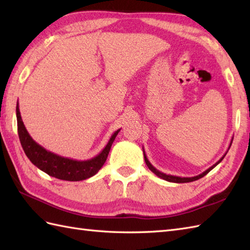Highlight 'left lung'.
I'll return each mask as SVG.
<instances>
[{"mask_svg":"<svg viewBox=\"0 0 250 250\" xmlns=\"http://www.w3.org/2000/svg\"><path fill=\"white\" fill-rule=\"evenodd\" d=\"M231 144H232V141H231V143H230V146H231ZM230 146H229V148H230ZM227 152H228V150H227ZM227 152L225 153L224 156H222V158L220 159L219 161H217V162L214 164V166H211L209 168H207L205 172H203L202 174L198 175V176H193V177H179V176H174V175H167V174H164V173H162V172L159 171V169H157V168H156L155 167H153L152 164L149 162V160H148V158H147L146 153H145V150H144V147H143V153H144V159H145V162H146V164H147L148 168H149L152 173H155L158 177H160V178H162V179H164V180H167V182H169V183H177V184L194 182V180H198V179H200V178H202V177H204L207 173L210 172L211 169H213V168L217 166V164H219V163L222 161V159H224V158L226 157Z\"/></svg>","mask_w":250,"mask_h":250,"instance_id":"1","label":"left lung"}]
</instances>
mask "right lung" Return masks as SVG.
<instances>
[{"label":"right lung","mask_w":250,"mask_h":250,"mask_svg":"<svg viewBox=\"0 0 250 250\" xmlns=\"http://www.w3.org/2000/svg\"><path fill=\"white\" fill-rule=\"evenodd\" d=\"M16 115H17L19 140L26 157L30 159V161L35 167H39L41 171L48 174L49 176L67 180V182H79V180L87 179L97 174L99 169L103 167L106 159H107L110 147L120 131L119 129L114 132V134L110 136L107 145L104 147V149L98 156L89 159V160L78 161L56 155V153L46 150L43 146L37 144L25 129L23 121L21 119L18 102L17 106H16Z\"/></svg>","instance_id":"obj_1"}]
</instances>
